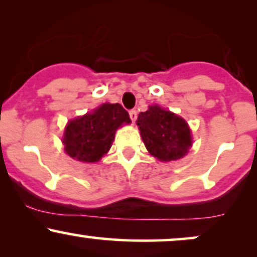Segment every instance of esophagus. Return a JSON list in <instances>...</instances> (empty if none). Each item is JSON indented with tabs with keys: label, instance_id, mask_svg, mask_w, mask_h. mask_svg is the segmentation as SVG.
<instances>
[{
	"label": "esophagus",
	"instance_id": "obj_1",
	"mask_svg": "<svg viewBox=\"0 0 257 257\" xmlns=\"http://www.w3.org/2000/svg\"><path fill=\"white\" fill-rule=\"evenodd\" d=\"M129 116H131L132 122L134 123L135 120H137V117H138V112H137V110H131V111H129Z\"/></svg>",
	"mask_w": 257,
	"mask_h": 257
}]
</instances>
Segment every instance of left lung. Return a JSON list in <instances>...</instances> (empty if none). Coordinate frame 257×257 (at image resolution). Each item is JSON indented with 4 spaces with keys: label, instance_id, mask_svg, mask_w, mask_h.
<instances>
[{
    "label": "left lung",
    "instance_id": "obj_1",
    "mask_svg": "<svg viewBox=\"0 0 257 257\" xmlns=\"http://www.w3.org/2000/svg\"><path fill=\"white\" fill-rule=\"evenodd\" d=\"M137 124L146 149L162 162L182 158L192 145L187 123L159 106H150L146 112H140Z\"/></svg>",
    "mask_w": 257,
    "mask_h": 257
}]
</instances>
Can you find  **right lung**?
I'll list each match as a JSON object with an SVG mask.
<instances>
[{
    "label": "right lung",
    "instance_id": "obj_1",
    "mask_svg": "<svg viewBox=\"0 0 257 257\" xmlns=\"http://www.w3.org/2000/svg\"><path fill=\"white\" fill-rule=\"evenodd\" d=\"M131 117L120 104H104L83 117L70 120L65 129V151L81 162H96L107 153L114 133Z\"/></svg>",
    "mask_w": 257,
    "mask_h": 257
}]
</instances>
